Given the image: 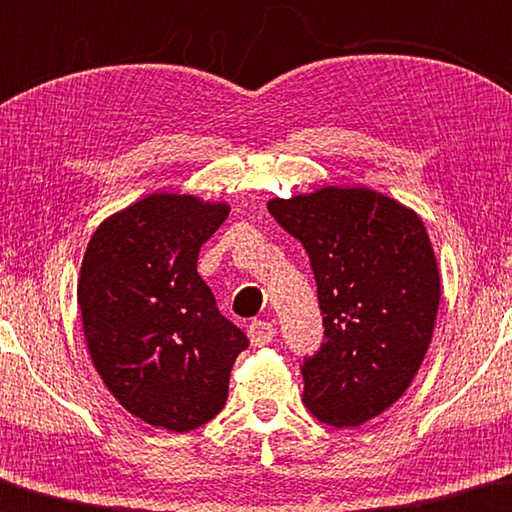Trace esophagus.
Returning <instances> with one entry per match:
<instances>
[{
	"mask_svg": "<svg viewBox=\"0 0 512 512\" xmlns=\"http://www.w3.org/2000/svg\"><path fill=\"white\" fill-rule=\"evenodd\" d=\"M274 333H276L274 326L270 322H263V320L251 322L249 329H247V335H249L251 345H254V347H265L267 342H272Z\"/></svg>",
	"mask_w": 512,
	"mask_h": 512,
	"instance_id": "esophagus-1",
	"label": "esophagus"
}]
</instances>
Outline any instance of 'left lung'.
Here are the masks:
<instances>
[{"label": "left lung", "mask_w": 512, "mask_h": 512, "mask_svg": "<svg viewBox=\"0 0 512 512\" xmlns=\"http://www.w3.org/2000/svg\"><path fill=\"white\" fill-rule=\"evenodd\" d=\"M267 211L311 256L324 315L304 404L338 429L370 422L404 397L433 338L440 272L424 222L365 186L274 197Z\"/></svg>", "instance_id": "obj_1"}]
</instances>
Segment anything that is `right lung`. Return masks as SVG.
<instances>
[{
	"mask_svg": "<svg viewBox=\"0 0 512 512\" xmlns=\"http://www.w3.org/2000/svg\"><path fill=\"white\" fill-rule=\"evenodd\" d=\"M231 206L152 192L97 226L77 301L92 365L133 417L186 433L220 413L247 335L217 311L197 256Z\"/></svg>",
	"mask_w": 512,
	"mask_h": 512,
	"instance_id": "right-lung-1",
	"label": "right lung"
}]
</instances>
